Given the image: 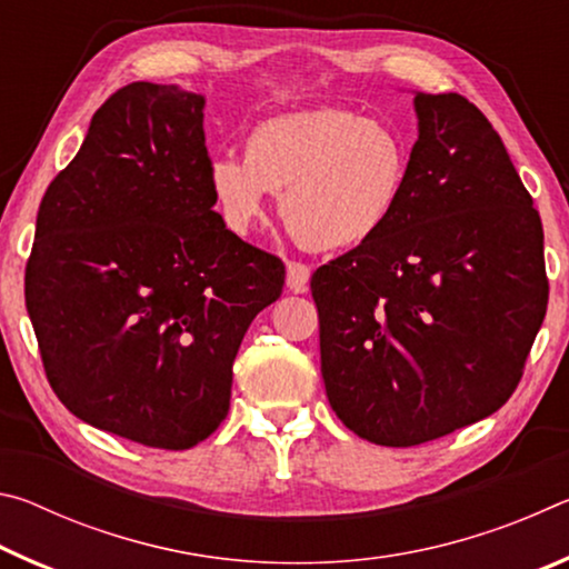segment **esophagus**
I'll use <instances>...</instances> for the list:
<instances>
[{
  "mask_svg": "<svg viewBox=\"0 0 569 569\" xmlns=\"http://www.w3.org/2000/svg\"><path fill=\"white\" fill-rule=\"evenodd\" d=\"M308 278H311V268L301 261H288L286 263V286L291 288L293 293H306L308 291Z\"/></svg>",
  "mask_w": 569,
  "mask_h": 569,
  "instance_id": "esophagus-1",
  "label": "esophagus"
}]
</instances>
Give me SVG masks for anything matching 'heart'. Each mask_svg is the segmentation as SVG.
Wrapping results in <instances>:
<instances>
[{
	"label": "heart",
	"instance_id": "b5f03b06",
	"mask_svg": "<svg viewBox=\"0 0 569 569\" xmlns=\"http://www.w3.org/2000/svg\"><path fill=\"white\" fill-rule=\"evenodd\" d=\"M243 156L208 162L228 230L246 236L281 192L286 228L313 250L361 246L387 228L409 180V148L387 122L336 108L276 114L248 132Z\"/></svg>",
	"mask_w": 569,
	"mask_h": 569
}]
</instances>
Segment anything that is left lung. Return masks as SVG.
<instances>
[{
    "label": "left lung",
    "mask_w": 569,
    "mask_h": 569,
    "mask_svg": "<svg viewBox=\"0 0 569 569\" xmlns=\"http://www.w3.org/2000/svg\"><path fill=\"white\" fill-rule=\"evenodd\" d=\"M397 213L311 276L326 397L353 435L417 447L512 397L547 313L542 220L477 104L417 92Z\"/></svg>",
    "instance_id": "left-lung-1"
}]
</instances>
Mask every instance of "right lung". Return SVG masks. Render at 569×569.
I'll list each match as a JSON object with an SVG mask.
<instances>
[{
    "label": "right lung",
    "mask_w": 569,
    "mask_h": 569,
    "mask_svg": "<svg viewBox=\"0 0 569 569\" xmlns=\"http://www.w3.org/2000/svg\"><path fill=\"white\" fill-rule=\"evenodd\" d=\"M203 94L132 82L47 188L24 271L47 381L77 419L156 449L208 439L250 321L286 266L228 230Z\"/></svg>",
    "instance_id": "obj_1"
}]
</instances>
